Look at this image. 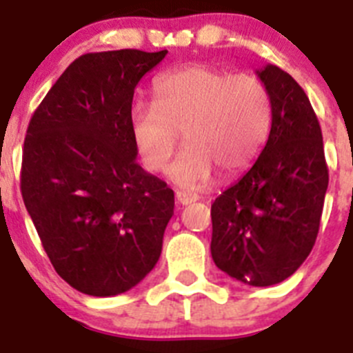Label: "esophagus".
<instances>
[{
	"label": "esophagus",
	"instance_id": "obj_1",
	"mask_svg": "<svg viewBox=\"0 0 353 353\" xmlns=\"http://www.w3.org/2000/svg\"><path fill=\"white\" fill-rule=\"evenodd\" d=\"M174 199H176V203L179 205H191V203H194L196 199V196L194 194H187V192H182V191H176L174 192Z\"/></svg>",
	"mask_w": 353,
	"mask_h": 353
}]
</instances>
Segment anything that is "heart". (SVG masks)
I'll return each mask as SVG.
<instances>
[{
  "instance_id": "1",
  "label": "heart",
  "mask_w": 353,
  "mask_h": 353,
  "mask_svg": "<svg viewBox=\"0 0 353 353\" xmlns=\"http://www.w3.org/2000/svg\"><path fill=\"white\" fill-rule=\"evenodd\" d=\"M152 92L154 102H136L129 117L134 146L150 171L166 170L180 130L187 146L170 173L185 189L207 185L215 170L235 176L260 155L272 121L260 77L189 65L159 76Z\"/></svg>"
}]
</instances>
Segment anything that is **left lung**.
Here are the masks:
<instances>
[{
    "instance_id": "obj_1",
    "label": "left lung",
    "mask_w": 353,
    "mask_h": 353,
    "mask_svg": "<svg viewBox=\"0 0 353 353\" xmlns=\"http://www.w3.org/2000/svg\"><path fill=\"white\" fill-rule=\"evenodd\" d=\"M272 101L269 139L251 170L212 205V258L251 286L285 281L310 256L329 170L304 90L276 65L256 70Z\"/></svg>"
}]
</instances>
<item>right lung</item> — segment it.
Wrapping results in <instances>:
<instances>
[{"mask_svg": "<svg viewBox=\"0 0 353 353\" xmlns=\"http://www.w3.org/2000/svg\"><path fill=\"white\" fill-rule=\"evenodd\" d=\"M166 54L79 56L28 125L24 205L58 276L86 295L127 292L161 256L174 194L136 162L129 117L136 84Z\"/></svg>", "mask_w": 353, "mask_h": 353, "instance_id": "1", "label": "right lung"}]
</instances>
